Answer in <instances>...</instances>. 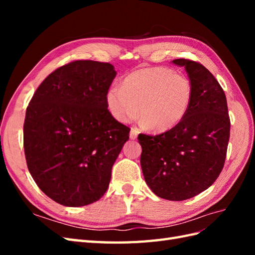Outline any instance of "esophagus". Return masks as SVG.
Here are the masks:
<instances>
[{"label": "esophagus", "mask_w": 255, "mask_h": 255, "mask_svg": "<svg viewBox=\"0 0 255 255\" xmlns=\"http://www.w3.org/2000/svg\"><path fill=\"white\" fill-rule=\"evenodd\" d=\"M139 134V130L136 129V128H130V132H129V138L132 140L137 139V136Z\"/></svg>", "instance_id": "34e87169"}]
</instances>
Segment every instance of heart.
<instances>
[{
  "mask_svg": "<svg viewBox=\"0 0 255 255\" xmlns=\"http://www.w3.org/2000/svg\"><path fill=\"white\" fill-rule=\"evenodd\" d=\"M194 97L190 80L171 69L142 68L129 73L122 86L106 94L115 119L129 122L140 113L142 126L157 133L173 128L186 116Z\"/></svg>",
  "mask_w": 255,
  "mask_h": 255,
  "instance_id": "obj_1",
  "label": "heart"
}]
</instances>
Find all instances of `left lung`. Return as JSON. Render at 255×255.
I'll return each mask as SVG.
<instances>
[{
    "label": "left lung",
    "mask_w": 255,
    "mask_h": 255,
    "mask_svg": "<svg viewBox=\"0 0 255 255\" xmlns=\"http://www.w3.org/2000/svg\"><path fill=\"white\" fill-rule=\"evenodd\" d=\"M194 87L184 119L156 136L139 134L140 165L146 185L157 197L183 201L217 180L227 156L230 117L225 91L201 64L179 58Z\"/></svg>",
    "instance_id": "1"
}]
</instances>
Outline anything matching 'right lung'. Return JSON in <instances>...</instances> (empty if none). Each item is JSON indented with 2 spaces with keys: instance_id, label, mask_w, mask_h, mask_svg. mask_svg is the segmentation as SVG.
<instances>
[{
  "instance_id": "right-lung-1",
  "label": "right lung",
  "mask_w": 255,
  "mask_h": 255,
  "mask_svg": "<svg viewBox=\"0 0 255 255\" xmlns=\"http://www.w3.org/2000/svg\"><path fill=\"white\" fill-rule=\"evenodd\" d=\"M113 65L75 60L56 69L26 109L23 144L28 171L45 195L71 207L105 194L129 128L107 110Z\"/></svg>"
}]
</instances>
